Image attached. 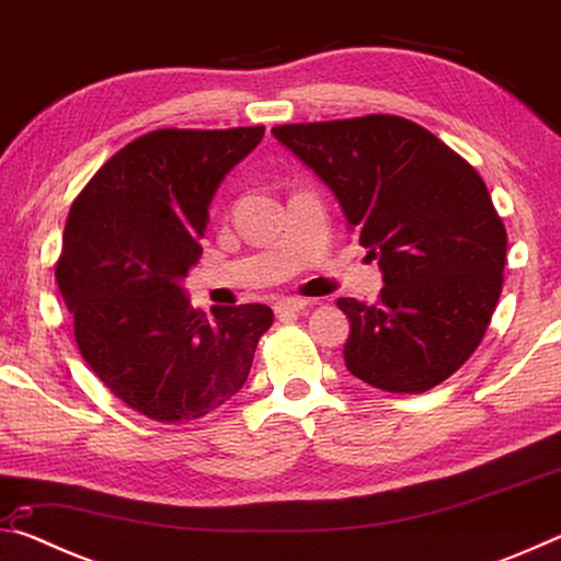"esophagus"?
<instances>
[{
	"instance_id": "obj_1",
	"label": "esophagus",
	"mask_w": 561,
	"mask_h": 561,
	"mask_svg": "<svg viewBox=\"0 0 561 561\" xmlns=\"http://www.w3.org/2000/svg\"><path fill=\"white\" fill-rule=\"evenodd\" d=\"M304 307H307V299L287 297V299H279L277 304H274V311H277V317H289V314H299Z\"/></svg>"
}]
</instances>
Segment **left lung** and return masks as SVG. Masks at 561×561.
<instances>
[{"instance_id":"8db88e82","label":"left lung","mask_w":561,"mask_h":561,"mask_svg":"<svg viewBox=\"0 0 561 561\" xmlns=\"http://www.w3.org/2000/svg\"><path fill=\"white\" fill-rule=\"evenodd\" d=\"M272 136L334 193L383 274L378 304L339 299L348 371L391 393L453 376L485 336L505 270L507 232L482 178L398 116L294 123Z\"/></svg>"}]
</instances>
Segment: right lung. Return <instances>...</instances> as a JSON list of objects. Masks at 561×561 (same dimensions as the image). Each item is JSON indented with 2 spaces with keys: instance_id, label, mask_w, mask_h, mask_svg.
I'll return each mask as SVG.
<instances>
[{
  "instance_id": "1",
  "label": "right lung",
  "mask_w": 561,
  "mask_h": 561,
  "mask_svg": "<svg viewBox=\"0 0 561 561\" xmlns=\"http://www.w3.org/2000/svg\"><path fill=\"white\" fill-rule=\"evenodd\" d=\"M262 136V126L146 133L71 205L56 282L76 344L113 396L153 421H195L230 401L272 327L264 304L207 319L183 287L217 187Z\"/></svg>"
}]
</instances>
